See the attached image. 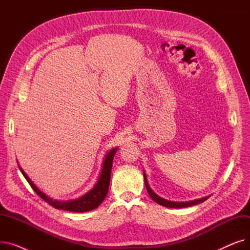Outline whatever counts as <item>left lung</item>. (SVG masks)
I'll list each match as a JSON object with an SVG mask.
<instances>
[{
	"instance_id": "left-lung-1",
	"label": "left lung",
	"mask_w": 250,
	"mask_h": 250,
	"mask_svg": "<svg viewBox=\"0 0 250 250\" xmlns=\"http://www.w3.org/2000/svg\"><path fill=\"white\" fill-rule=\"evenodd\" d=\"M144 179H145V186H146V188H147V191L149 193V195L151 196V199L156 202L158 205H161L163 207H166V208H188V207H191V206H194V205H199L203 202H205L206 200H208L209 198L208 196H205V198H202V199H198V200H194V201H189V202H172V201H168V200H165L163 198H161V196H159L157 193H155L152 188H150L149 183H148V180H147V176H146V173L144 172Z\"/></svg>"
}]
</instances>
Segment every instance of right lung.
<instances>
[{
    "label": "right lung",
    "instance_id": "add662e5",
    "mask_svg": "<svg viewBox=\"0 0 250 250\" xmlns=\"http://www.w3.org/2000/svg\"><path fill=\"white\" fill-rule=\"evenodd\" d=\"M118 148H113L108 151V153L105 155L103 162H102V168L98 177L97 182L94 185L93 188L90 189L87 193L82 195L81 198L76 200H70V201H58L51 199L50 196L46 195L44 192H42L39 189L34 183L31 181V179L24 172V170L19 166L20 171L28 181L33 190L41 196V198L45 201L47 204H49L51 207H54L59 209H63V211H70L75 213H83L92 211V209L96 208L100 206V204L104 201L105 196H106L109 188V182H110V175H111V168H112V162L114 155L116 153Z\"/></svg>",
    "mask_w": 250,
    "mask_h": 250
}]
</instances>
